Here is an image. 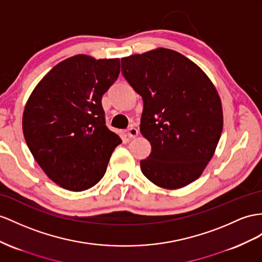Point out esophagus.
Here are the masks:
<instances>
[{"label": "esophagus", "instance_id": "34e87169", "mask_svg": "<svg viewBox=\"0 0 262 262\" xmlns=\"http://www.w3.org/2000/svg\"><path fill=\"white\" fill-rule=\"evenodd\" d=\"M126 135L129 138H135L138 135V129L136 128V127L130 126V127H128V129L126 130Z\"/></svg>", "mask_w": 262, "mask_h": 262}]
</instances>
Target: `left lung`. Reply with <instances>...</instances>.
Wrapping results in <instances>:
<instances>
[{
    "mask_svg": "<svg viewBox=\"0 0 262 262\" xmlns=\"http://www.w3.org/2000/svg\"><path fill=\"white\" fill-rule=\"evenodd\" d=\"M122 73L143 98L140 133L151 151L140 169L151 183L182 188L204 171L223 132L211 80L178 52L157 49L122 58Z\"/></svg>",
    "mask_w": 262,
    "mask_h": 262,
    "instance_id": "obj_1",
    "label": "left lung"
}]
</instances>
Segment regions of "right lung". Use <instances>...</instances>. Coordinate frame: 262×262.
<instances>
[{
    "mask_svg": "<svg viewBox=\"0 0 262 262\" xmlns=\"http://www.w3.org/2000/svg\"><path fill=\"white\" fill-rule=\"evenodd\" d=\"M119 72L118 58L70 57L46 74L26 103L25 142L48 177L67 190L96 185L122 143L107 128L102 106Z\"/></svg>",
    "mask_w": 262,
    "mask_h": 262,
    "instance_id": "right-lung-1",
    "label": "right lung"
}]
</instances>
